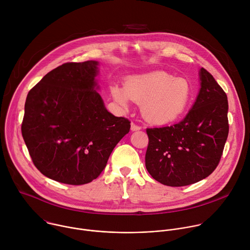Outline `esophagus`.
Listing matches in <instances>:
<instances>
[{
	"label": "esophagus",
	"instance_id": "esophagus-1",
	"mask_svg": "<svg viewBox=\"0 0 250 250\" xmlns=\"http://www.w3.org/2000/svg\"><path fill=\"white\" fill-rule=\"evenodd\" d=\"M131 130L132 131H136V130H139L140 128H141V126H139V125H137L136 124H134V123H131Z\"/></svg>",
	"mask_w": 250,
	"mask_h": 250
}]
</instances>
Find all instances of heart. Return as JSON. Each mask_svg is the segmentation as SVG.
I'll use <instances>...</instances> for the list:
<instances>
[{
	"label": "heart",
	"instance_id": "heart-1",
	"mask_svg": "<svg viewBox=\"0 0 250 250\" xmlns=\"http://www.w3.org/2000/svg\"><path fill=\"white\" fill-rule=\"evenodd\" d=\"M111 92L122 106L127 105L128 99L140 104L144 118L155 125H167L181 118L192 102L190 83L164 71L131 76L125 89L114 85Z\"/></svg>",
	"mask_w": 250,
	"mask_h": 250
}]
</instances>
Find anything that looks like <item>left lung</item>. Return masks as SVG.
<instances>
[{
  "label": "left lung",
  "instance_id": "obj_1",
  "mask_svg": "<svg viewBox=\"0 0 250 250\" xmlns=\"http://www.w3.org/2000/svg\"><path fill=\"white\" fill-rule=\"evenodd\" d=\"M201 89L191 111L180 123L146 128V166L159 183L181 187L210 175L223 155L229 135L228 97L205 68Z\"/></svg>",
  "mask_w": 250,
  "mask_h": 250
}]
</instances>
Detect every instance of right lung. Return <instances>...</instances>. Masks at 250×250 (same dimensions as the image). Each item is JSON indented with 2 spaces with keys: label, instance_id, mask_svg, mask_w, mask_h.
<instances>
[{
  "label": "right lung",
  "instance_id": "add662e5",
  "mask_svg": "<svg viewBox=\"0 0 250 250\" xmlns=\"http://www.w3.org/2000/svg\"><path fill=\"white\" fill-rule=\"evenodd\" d=\"M97 75V61L67 62L27 94L21 134L34 166L54 181L90 183L129 131L127 119L104 108Z\"/></svg>",
  "mask_w": 250,
  "mask_h": 250
}]
</instances>
